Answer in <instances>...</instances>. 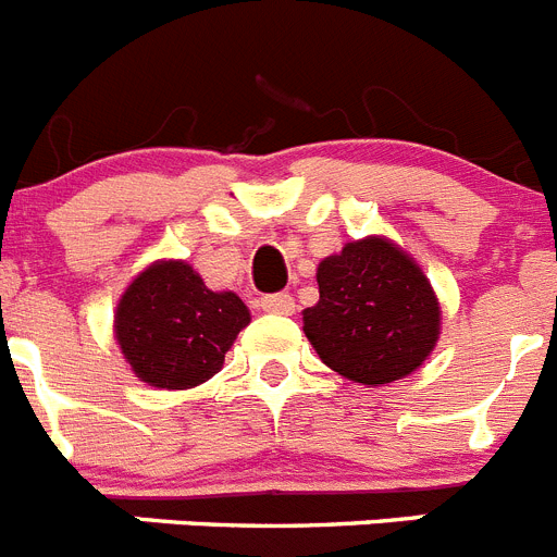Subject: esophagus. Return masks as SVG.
Instances as JSON below:
<instances>
[{"instance_id": "esophagus-1", "label": "esophagus", "mask_w": 557, "mask_h": 557, "mask_svg": "<svg viewBox=\"0 0 557 557\" xmlns=\"http://www.w3.org/2000/svg\"><path fill=\"white\" fill-rule=\"evenodd\" d=\"M259 307H262L264 312H273V314H293L295 312V301H293V295H289V293L262 295Z\"/></svg>"}]
</instances>
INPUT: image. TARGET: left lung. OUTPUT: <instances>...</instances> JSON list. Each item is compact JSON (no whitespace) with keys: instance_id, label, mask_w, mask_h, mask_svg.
<instances>
[{"instance_id":"8db88e82","label":"left lung","mask_w":557,"mask_h":557,"mask_svg":"<svg viewBox=\"0 0 557 557\" xmlns=\"http://www.w3.org/2000/svg\"><path fill=\"white\" fill-rule=\"evenodd\" d=\"M321 301L304 309V332L339 376L387 385L435 348L441 307L432 284L387 239L348 243L318 268Z\"/></svg>"}]
</instances>
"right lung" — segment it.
<instances>
[{"label":"right lung","mask_w":557,"mask_h":557,"mask_svg":"<svg viewBox=\"0 0 557 557\" xmlns=\"http://www.w3.org/2000/svg\"><path fill=\"white\" fill-rule=\"evenodd\" d=\"M248 323L234 293H211L186 262L147 268L116 307V339L133 373L166 391L214 376Z\"/></svg>","instance_id":"obj_1"}]
</instances>
